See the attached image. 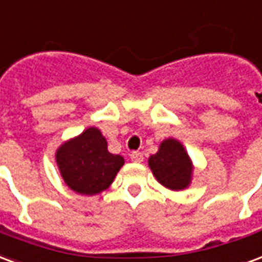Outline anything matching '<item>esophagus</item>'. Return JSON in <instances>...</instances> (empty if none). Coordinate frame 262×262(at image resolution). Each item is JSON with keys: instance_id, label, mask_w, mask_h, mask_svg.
Wrapping results in <instances>:
<instances>
[{"instance_id": "esophagus-1", "label": "esophagus", "mask_w": 262, "mask_h": 262, "mask_svg": "<svg viewBox=\"0 0 262 262\" xmlns=\"http://www.w3.org/2000/svg\"><path fill=\"white\" fill-rule=\"evenodd\" d=\"M130 160L136 164H140V162H143V154L140 151H133L130 154Z\"/></svg>"}]
</instances>
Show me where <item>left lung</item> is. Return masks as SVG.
I'll return each instance as SVG.
<instances>
[{"label": "left lung", "mask_w": 262, "mask_h": 262, "mask_svg": "<svg viewBox=\"0 0 262 262\" xmlns=\"http://www.w3.org/2000/svg\"><path fill=\"white\" fill-rule=\"evenodd\" d=\"M148 166L158 183L169 190H185L193 179L194 165L190 156L173 137L161 141L158 151L148 158Z\"/></svg>", "instance_id": "obj_1"}]
</instances>
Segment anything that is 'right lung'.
Here are the masks:
<instances>
[{
  "mask_svg": "<svg viewBox=\"0 0 262 262\" xmlns=\"http://www.w3.org/2000/svg\"><path fill=\"white\" fill-rule=\"evenodd\" d=\"M55 161L65 185L83 195L106 190L125 164L123 157L108 151L106 139L94 126L63 141L57 148Z\"/></svg>",
  "mask_w": 262,
  "mask_h": 262,
  "instance_id": "obj_1",
  "label": "right lung"
}]
</instances>
